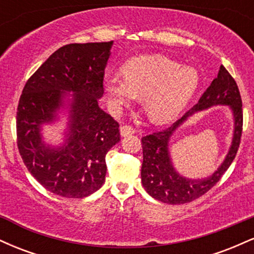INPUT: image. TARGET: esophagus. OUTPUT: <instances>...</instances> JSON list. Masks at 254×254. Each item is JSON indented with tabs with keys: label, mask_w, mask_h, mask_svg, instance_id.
Listing matches in <instances>:
<instances>
[{
	"label": "esophagus",
	"mask_w": 254,
	"mask_h": 254,
	"mask_svg": "<svg viewBox=\"0 0 254 254\" xmlns=\"http://www.w3.org/2000/svg\"><path fill=\"white\" fill-rule=\"evenodd\" d=\"M135 132V129H133L132 127H130V125H123V127H121V135L123 137L130 136Z\"/></svg>",
	"instance_id": "1"
}]
</instances>
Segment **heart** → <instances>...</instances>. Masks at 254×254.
<instances>
[{
  "label": "heart",
  "mask_w": 254,
  "mask_h": 254,
  "mask_svg": "<svg viewBox=\"0 0 254 254\" xmlns=\"http://www.w3.org/2000/svg\"><path fill=\"white\" fill-rule=\"evenodd\" d=\"M124 77L107 74L104 89L115 111L143 97V110L150 122H173L196 94L200 76L194 68L182 65L164 55L131 58L123 68Z\"/></svg>",
  "instance_id": "b5f03b06"
}]
</instances>
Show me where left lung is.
Here are the masks:
<instances>
[{
    "label": "left lung",
    "instance_id": "1",
    "mask_svg": "<svg viewBox=\"0 0 254 254\" xmlns=\"http://www.w3.org/2000/svg\"><path fill=\"white\" fill-rule=\"evenodd\" d=\"M228 106L233 113L235 131L231 148L220 168L210 177L190 180L175 171L169 155V141L175 130L196 112L212 106ZM243 132V103L238 84L223 65L220 66L217 77L200 97L198 103L170 127L157 131L142 138L143 162L142 185L151 197L167 204L190 203L206 193L221 179L234 160Z\"/></svg>",
    "mask_w": 254,
    "mask_h": 254
}]
</instances>
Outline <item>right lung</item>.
<instances>
[{"mask_svg":"<svg viewBox=\"0 0 254 254\" xmlns=\"http://www.w3.org/2000/svg\"><path fill=\"white\" fill-rule=\"evenodd\" d=\"M113 42L68 44L26 82L16 112L17 148L30 173L52 193L83 198L105 183L107 151L121 141L119 124L99 106ZM68 108L62 146L42 139V125Z\"/></svg>","mask_w":254,"mask_h":254,"instance_id":"obj_1","label":"right lung"}]
</instances>
